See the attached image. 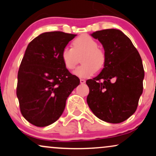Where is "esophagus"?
Returning <instances> with one entry per match:
<instances>
[{
  "label": "esophagus",
  "instance_id": "obj_1",
  "mask_svg": "<svg viewBox=\"0 0 156 156\" xmlns=\"http://www.w3.org/2000/svg\"><path fill=\"white\" fill-rule=\"evenodd\" d=\"M80 83H81V84H83V83H85L86 80H84V79H80Z\"/></svg>",
  "mask_w": 156,
  "mask_h": 156
}]
</instances>
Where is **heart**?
I'll return each mask as SVG.
<instances>
[{
  "mask_svg": "<svg viewBox=\"0 0 156 156\" xmlns=\"http://www.w3.org/2000/svg\"><path fill=\"white\" fill-rule=\"evenodd\" d=\"M73 48L65 47L62 52V62L68 69H73L80 61L83 64L75 70L74 74L81 78L92 76L97 69L103 67L105 62V54L98 48V44L92 37L81 35L73 41Z\"/></svg>",
  "mask_w": 156,
  "mask_h": 156,
  "instance_id": "heart-1",
  "label": "heart"
}]
</instances>
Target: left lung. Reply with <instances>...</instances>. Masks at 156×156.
Returning a JSON list of instances; mask_svg holds the SVG:
<instances>
[{
    "mask_svg": "<svg viewBox=\"0 0 156 156\" xmlns=\"http://www.w3.org/2000/svg\"><path fill=\"white\" fill-rule=\"evenodd\" d=\"M91 36L103 44L105 62L101 73L86 82L89 88L87 103L101 120L120 123L134 114L142 94V61L130 39L119 30H102Z\"/></svg>",
    "mask_w": 156,
    "mask_h": 156,
    "instance_id": "left-lung-1",
    "label": "left lung"
}]
</instances>
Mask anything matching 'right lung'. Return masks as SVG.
I'll use <instances>...</instances> for the list:
<instances>
[{"mask_svg":"<svg viewBox=\"0 0 156 156\" xmlns=\"http://www.w3.org/2000/svg\"><path fill=\"white\" fill-rule=\"evenodd\" d=\"M76 36L45 32L26 48L17 74V97L23 117L35 126L55 122L79 85V78L68 71L62 59V51Z\"/></svg>","mask_w":156,"mask_h":156,"instance_id":"right-lung-1","label":"right lung"}]
</instances>
